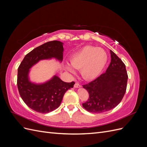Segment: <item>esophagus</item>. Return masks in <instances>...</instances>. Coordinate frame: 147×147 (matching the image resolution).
<instances>
[{
  "instance_id": "obj_1",
  "label": "esophagus",
  "mask_w": 147,
  "mask_h": 147,
  "mask_svg": "<svg viewBox=\"0 0 147 147\" xmlns=\"http://www.w3.org/2000/svg\"><path fill=\"white\" fill-rule=\"evenodd\" d=\"M82 86L81 84H80L78 83H75V84H74V87L76 88H80Z\"/></svg>"
}]
</instances>
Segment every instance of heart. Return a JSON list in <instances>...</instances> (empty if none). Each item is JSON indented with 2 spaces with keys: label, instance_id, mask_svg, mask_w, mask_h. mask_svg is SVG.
<instances>
[{
  "label": "heart",
  "instance_id": "1",
  "mask_svg": "<svg viewBox=\"0 0 147 147\" xmlns=\"http://www.w3.org/2000/svg\"><path fill=\"white\" fill-rule=\"evenodd\" d=\"M107 61L106 52L100 48L85 46L71 56L70 64L74 68L80 70L82 77L90 80L96 78L102 72ZM67 64L65 69L70 72L74 70Z\"/></svg>",
  "mask_w": 147,
  "mask_h": 147
}]
</instances>
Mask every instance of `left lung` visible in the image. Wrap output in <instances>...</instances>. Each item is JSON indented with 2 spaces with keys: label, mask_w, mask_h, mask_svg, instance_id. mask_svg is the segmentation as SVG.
I'll list each match as a JSON object with an SVG mask.
<instances>
[{
  "label": "left lung",
  "mask_w": 147,
  "mask_h": 147,
  "mask_svg": "<svg viewBox=\"0 0 147 147\" xmlns=\"http://www.w3.org/2000/svg\"><path fill=\"white\" fill-rule=\"evenodd\" d=\"M111 62L106 72L94 80L83 85L88 91L89 98L82 104L91 113H103L117 107L125 94L127 74L125 64L110 50Z\"/></svg>",
  "instance_id": "left-lung-1"
}]
</instances>
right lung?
<instances>
[{"instance_id":"1","label":"right lung","mask_w":147,"mask_h":147,"mask_svg":"<svg viewBox=\"0 0 147 147\" xmlns=\"http://www.w3.org/2000/svg\"><path fill=\"white\" fill-rule=\"evenodd\" d=\"M63 43L48 42L34 48L24 57L18 69L17 86L20 96L29 108L42 113H49L59 107L65 92L73 88L74 82H64L55 75L50 80L35 84L29 80V69L42 59H63Z\"/></svg>"}]
</instances>
